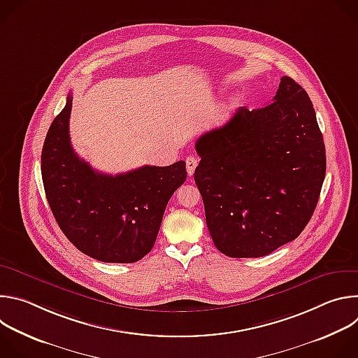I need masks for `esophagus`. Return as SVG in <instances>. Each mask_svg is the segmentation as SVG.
<instances>
[{
	"mask_svg": "<svg viewBox=\"0 0 358 358\" xmlns=\"http://www.w3.org/2000/svg\"><path fill=\"white\" fill-rule=\"evenodd\" d=\"M185 164H187V173H188V176L192 177V176H194V171H195V169H196V166H198V160H196L195 157L189 156V157H187Z\"/></svg>",
	"mask_w": 358,
	"mask_h": 358,
	"instance_id": "1",
	"label": "esophagus"
}]
</instances>
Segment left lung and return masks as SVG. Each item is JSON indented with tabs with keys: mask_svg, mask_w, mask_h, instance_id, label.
I'll return each instance as SVG.
<instances>
[{
	"mask_svg": "<svg viewBox=\"0 0 358 358\" xmlns=\"http://www.w3.org/2000/svg\"><path fill=\"white\" fill-rule=\"evenodd\" d=\"M194 173L214 245L259 258L296 239L310 221L326 176V148L306 90L283 76L273 101L239 108L195 143Z\"/></svg>",
	"mask_w": 358,
	"mask_h": 358,
	"instance_id": "left-lung-1",
	"label": "left lung"
}]
</instances>
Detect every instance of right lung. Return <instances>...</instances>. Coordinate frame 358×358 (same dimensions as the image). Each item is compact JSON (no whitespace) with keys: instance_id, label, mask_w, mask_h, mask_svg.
<instances>
[{"instance_id":"obj_1","label":"right lung","mask_w":358,"mask_h":358,"mask_svg":"<svg viewBox=\"0 0 358 358\" xmlns=\"http://www.w3.org/2000/svg\"><path fill=\"white\" fill-rule=\"evenodd\" d=\"M72 96L50 124L41 156L48 203L65 236L87 257L133 264L156 242L167 203L187 178L185 163L143 166L123 174L93 170L69 137Z\"/></svg>"}]
</instances>
